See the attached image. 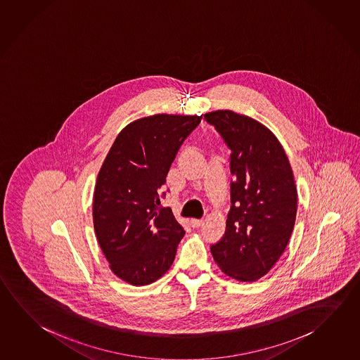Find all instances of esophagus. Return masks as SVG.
I'll return each instance as SVG.
<instances>
[{"instance_id": "esophagus-1", "label": "esophagus", "mask_w": 360, "mask_h": 360, "mask_svg": "<svg viewBox=\"0 0 360 360\" xmlns=\"http://www.w3.org/2000/svg\"><path fill=\"white\" fill-rule=\"evenodd\" d=\"M189 224L192 227H200L203 224V220L202 219H191Z\"/></svg>"}]
</instances>
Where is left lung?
Wrapping results in <instances>:
<instances>
[{"label":"left lung","instance_id":"1","mask_svg":"<svg viewBox=\"0 0 360 360\" xmlns=\"http://www.w3.org/2000/svg\"><path fill=\"white\" fill-rule=\"evenodd\" d=\"M231 149V207L226 230L211 245L229 277L254 282L283 254L295 226L297 188L290 160L277 136L245 115L217 110L205 115Z\"/></svg>","mask_w":360,"mask_h":360}]
</instances>
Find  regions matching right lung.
<instances>
[{"label":"right lung","mask_w":360,"mask_h":360,"mask_svg":"<svg viewBox=\"0 0 360 360\" xmlns=\"http://www.w3.org/2000/svg\"><path fill=\"white\" fill-rule=\"evenodd\" d=\"M201 119L157 114L133 121L103 160L94 193V226L110 269L127 283L155 282L176 258L184 230L159 197L179 148Z\"/></svg>","instance_id":"obj_1"}]
</instances>
